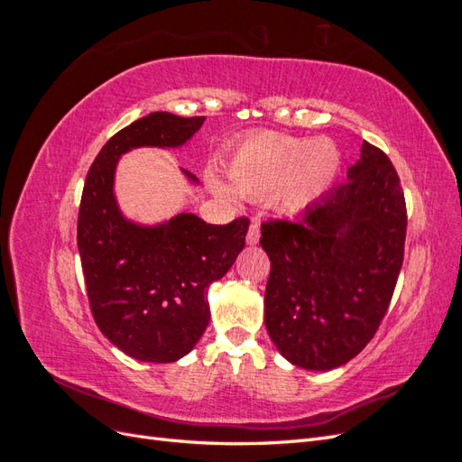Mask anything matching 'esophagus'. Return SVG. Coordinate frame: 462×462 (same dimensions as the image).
<instances>
[{"instance_id":"1","label":"esophagus","mask_w":462,"mask_h":462,"mask_svg":"<svg viewBox=\"0 0 462 462\" xmlns=\"http://www.w3.org/2000/svg\"><path fill=\"white\" fill-rule=\"evenodd\" d=\"M258 241H260V221L254 217L253 221H250V227H248V233H246V243L256 245Z\"/></svg>"}]
</instances>
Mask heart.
Here are the masks:
<instances>
[{
	"mask_svg": "<svg viewBox=\"0 0 462 462\" xmlns=\"http://www.w3.org/2000/svg\"><path fill=\"white\" fill-rule=\"evenodd\" d=\"M339 152L326 138L306 141L287 134L250 136L227 165L231 187L248 199L272 197L292 214L316 202L333 183Z\"/></svg>",
	"mask_w": 462,
	"mask_h": 462,
	"instance_id": "heart-1",
	"label": "heart"
}]
</instances>
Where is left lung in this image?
<instances>
[{
  "instance_id": "8db88e82",
  "label": "left lung",
  "mask_w": 462,
  "mask_h": 462,
  "mask_svg": "<svg viewBox=\"0 0 462 462\" xmlns=\"http://www.w3.org/2000/svg\"><path fill=\"white\" fill-rule=\"evenodd\" d=\"M346 179L297 221L262 223L265 328L306 370L337 368L372 341L402 265L407 202L387 153L365 143Z\"/></svg>"
}]
</instances>
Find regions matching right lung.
Instances as JSON below:
<instances>
[{
  "instance_id": "obj_1",
  "label": "right lung",
  "mask_w": 462,
  "mask_h": 462,
  "mask_svg": "<svg viewBox=\"0 0 462 462\" xmlns=\"http://www.w3.org/2000/svg\"><path fill=\"white\" fill-rule=\"evenodd\" d=\"M202 123L167 111L136 119L104 144L82 189L77 243L90 310L106 337L136 360L175 362L197 345L209 321L206 289L245 248L246 216L214 226L179 214L160 227H138L117 209L114 171L121 153L180 146Z\"/></svg>"
}]
</instances>
